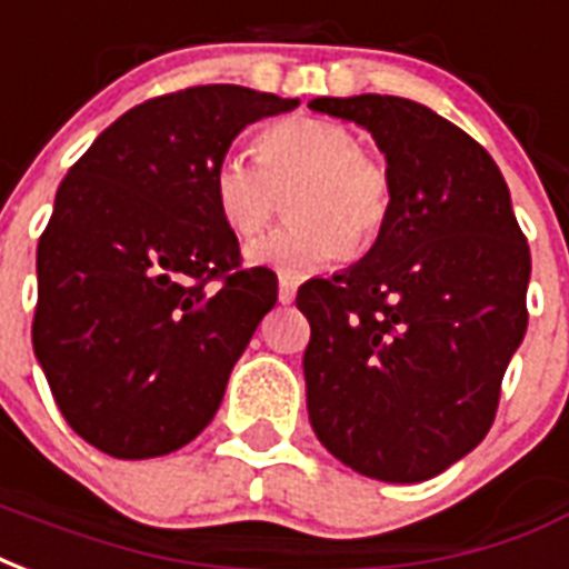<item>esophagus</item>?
I'll return each instance as SVG.
<instances>
[{
  "instance_id": "esophagus-1",
  "label": "esophagus",
  "mask_w": 569,
  "mask_h": 569,
  "mask_svg": "<svg viewBox=\"0 0 569 569\" xmlns=\"http://www.w3.org/2000/svg\"><path fill=\"white\" fill-rule=\"evenodd\" d=\"M296 292H298V283L292 277H280V305H292L296 301Z\"/></svg>"
}]
</instances>
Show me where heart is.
<instances>
[{
    "instance_id": "heart-1",
    "label": "heart",
    "mask_w": 569,
    "mask_h": 569,
    "mask_svg": "<svg viewBox=\"0 0 569 569\" xmlns=\"http://www.w3.org/2000/svg\"><path fill=\"white\" fill-rule=\"evenodd\" d=\"M289 199L292 226L247 250L252 264L305 277L368 250L389 220L391 180L380 159L361 153L347 126L301 117L264 129L259 159L229 150L217 159L210 189L220 220L238 238H256L271 222L277 192Z\"/></svg>"
}]
</instances>
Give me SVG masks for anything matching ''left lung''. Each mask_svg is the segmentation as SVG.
Listing matches in <instances>:
<instances>
[{"label": "left lung", "mask_w": 569, "mask_h": 569, "mask_svg": "<svg viewBox=\"0 0 569 569\" xmlns=\"http://www.w3.org/2000/svg\"><path fill=\"white\" fill-rule=\"evenodd\" d=\"M386 156L389 220L359 262L298 289L319 443L382 482H425L482 443L528 328L531 250L467 132L398 96L313 99Z\"/></svg>", "instance_id": "left-lung-1"}]
</instances>
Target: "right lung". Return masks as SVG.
<instances>
[{
  "label": "right lung",
  "instance_id": "obj_1",
  "mask_svg": "<svg viewBox=\"0 0 569 569\" xmlns=\"http://www.w3.org/2000/svg\"><path fill=\"white\" fill-rule=\"evenodd\" d=\"M292 108L238 83L159 96L108 126L57 189L32 349L71 431L104 456H168L220 410L277 273L238 271L210 174L247 126Z\"/></svg>",
  "mask_w": 569,
  "mask_h": 569
}]
</instances>
